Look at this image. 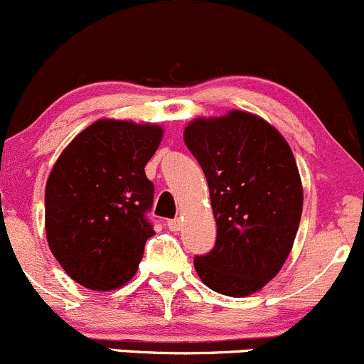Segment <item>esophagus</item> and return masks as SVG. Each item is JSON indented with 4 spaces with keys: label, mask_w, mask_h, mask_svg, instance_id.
<instances>
[{
    "label": "esophagus",
    "mask_w": 364,
    "mask_h": 364,
    "mask_svg": "<svg viewBox=\"0 0 364 364\" xmlns=\"http://www.w3.org/2000/svg\"><path fill=\"white\" fill-rule=\"evenodd\" d=\"M167 228H169L171 232H179L181 230V220H178V218H176V220H169L167 221Z\"/></svg>",
    "instance_id": "obj_1"
}]
</instances>
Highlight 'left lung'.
Wrapping results in <instances>:
<instances>
[{"instance_id": "1", "label": "left lung", "mask_w": 364, "mask_h": 364, "mask_svg": "<svg viewBox=\"0 0 364 364\" xmlns=\"http://www.w3.org/2000/svg\"><path fill=\"white\" fill-rule=\"evenodd\" d=\"M211 193L216 244L193 259L208 288L250 296L277 275L291 252L304 188L281 132L240 109L195 118L183 134Z\"/></svg>"}]
</instances>
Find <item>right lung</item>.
<instances>
[{
  "instance_id": "1",
  "label": "right lung",
  "mask_w": 364,
  "mask_h": 364,
  "mask_svg": "<svg viewBox=\"0 0 364 364\" xmlns=\"http://www.w3.org/2000/svg\"><path fill=\"white\" fill-rule=\"evenodd\" d=\"M164 131L102 118L83 129L53 164L45 188L48 247L73 281L95 291L129 282L155 235L144 174Z\"/></svg>"
}]
</instances>
